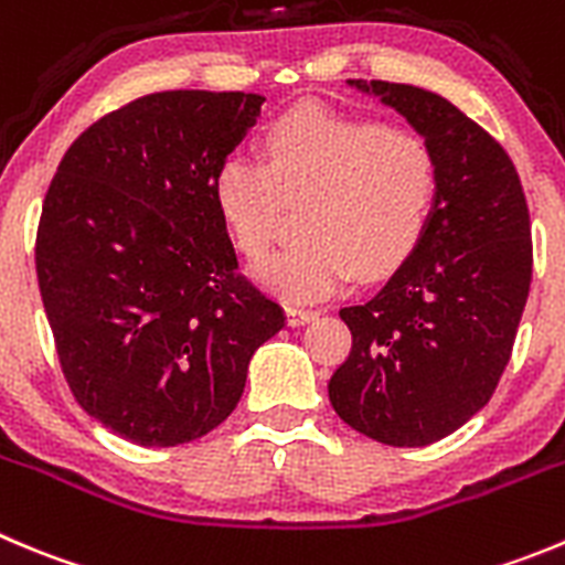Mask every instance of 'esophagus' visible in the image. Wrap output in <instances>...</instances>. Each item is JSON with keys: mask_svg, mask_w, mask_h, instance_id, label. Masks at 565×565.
Returning <instances> with one entry per match:
<instances>
[{"mask_svg": "<svg viewBox=\"0 0 565 565\" xmlns=\"http://www.w3.org/2000/svg\"><path fill=\"white\" fill-rule=\"evenodd\" d=\"M284 315H287V323L289 326H303V323H309V320H315L318 318V309H307V307H287L284 309Z\"/></svg>", "mask_w": 565, "mask_h": 565, "instance_id": "esophagus-1", "label": "esophagus"}]
</instances>
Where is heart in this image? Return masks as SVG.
I'll return each instance as SVG.
<instances>
[{
	"instance_id": "heart-1",
	"label": "heart",
	"mask_w": 565,
	"mask_h": 565,
	"mask_svg": "<svg viewBox=\"0 0 565 565\" xmlns=\"http://www.w3.org/2000/svg\"><path fill=\"white\" fill-rule=\"evenodd\" d=\"M270 163L231 156L214 175V203L245 256H265L287 203L309 205L303 245L253 270L292 300L331 295L360 273L384 278L409 258L437 200V161L418 134L298 108L265 136Z\"/></svg>"
}]
</instances>
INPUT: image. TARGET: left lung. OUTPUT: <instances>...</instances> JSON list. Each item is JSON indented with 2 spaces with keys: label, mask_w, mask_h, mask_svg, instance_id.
<instances>
[{
  "label": "left lung",
  "mask_w": 565,
  "mask_h": 565,
  "mask_svg": "<svg viewBox=\"0 0 565 565\" xmlns=\"http://www.w3.org/2000/svg\"><path fill=\"white\" fill-rule=\"evenodd\" d=\"M413 125L437 161L424 236L371 300L340 309L351 354L334 413L387 446H429L471 420L502 379L532 278L519 172L488 130L426 88L348 81Z\"/></svg>",
  "instance_id": "obj_1"
}]
</instances>
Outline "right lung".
Wrapping results in <instances>:
<instances>
[{
  "mask_svg": "<svg viewBox=\"0 0 565 565\" xmlns=\"http://www.w3.org/2000/svg\"><path fill=\"white\" fill-rule=\"evenodd\" d=\"M265 97L158 92L83 130L35 239L44 312L77 404L114 435L170 449L239 404L284 312L236 276L214 175Z\"/></svg>",
  "mask_w": 565,
  "mask_h": 565,
  "instance_id": "right-lung-1",
  "label": "right lung"
}]
</instances>
